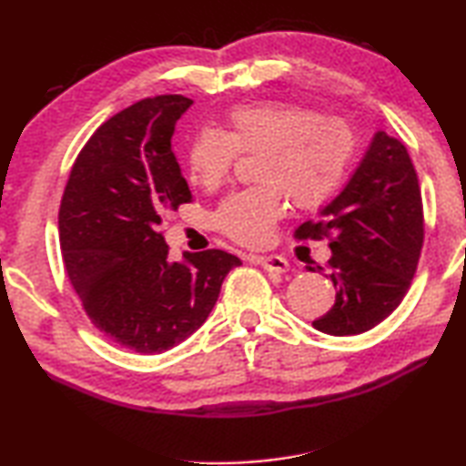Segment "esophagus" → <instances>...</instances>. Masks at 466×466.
I'll return each mask as SVG.
<instances>
[{
    "mask_svg": "<svg viewBox=\"0 0 466 466\" xmlns=\"http://www.w3.org/2000/svg\"><path fill=\"white\" fill-rule=\"evenodd\" d=\"M252 263L261 265L263 269L271 271V273H288L289 271V263L286 261L283 257H278V255H252L250 257Z\"/></svg>",
    "mask_w": 466,
    "mask_h": 466,
    "instance_id": "1",
    "label": "esophagus"
}]
</instances>
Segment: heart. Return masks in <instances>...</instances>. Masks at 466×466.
<instances>
[{
    "label": "heart",
    "instance_id": "heart-1",
    "mask_svg": "<svg viewBox=\"0 0 466 466\" xmlns=\"http://www.w3.org/2000/svg\"><path fill=\"white\" fill-rule=\"evenodd\" d=\"M353 147L351 129L337 116L286 100L238 105L226 115V129H205L188 147L195 183L218 188L230 177L236 154L263 149L258 180L263 187L228 195L216 211V226L247 247L269 242L273 224L296 208H319L343 185Z\"/></svg>",
    "mask_w": 466,
    "mask_h": 466
}]
</instances>
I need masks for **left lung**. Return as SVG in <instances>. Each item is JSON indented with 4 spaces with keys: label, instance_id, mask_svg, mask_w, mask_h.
<instances>
[{
    "label": "left lung",
    "instance_id": "obj_1",
    "mask_svg": "<svg viewBox=\"0 0 466 466\" xmlns=\"http://www.w3.org/2000/svg\"><path fill=\"white\" fill-rule=\"evenodd\" d=\"M319 218L299 226L296 236L333 238L327 265L337 296L312 327L335 337L366 333L405 298L421 255V191L403 141L376 131L358 168Z\"/></svg>",
    "mask_w": 466,
    "mask_h": 466
}]
</instances>
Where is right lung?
<instances>
[{
	"label": "right lung",
	"mask_w": 466,
	"mask_h": 466,
	"mask_svg": "<svg viewBox=\"0 0 466 466\" xmlns=\"http://www.w3.org/2000/svg\"><path fill=\"white\" fill-rule=\"evenodd\" d=\"M193 100L146 98L100 125L77 156L59 209L67 278L90 320L115 343L162 353L205 320L232 267L226 250L170 261L162 216L191 201L172 152L177 121Z\"/></svg>",
	"instance_id": "right-lung-1"
}]
</instances>
